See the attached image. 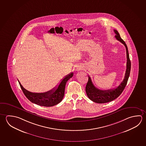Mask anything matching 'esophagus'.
I'll list each match as a JSON object with an SVG mask.
<instances>
[{"label": "esophagus", "instance_id": "34e87169", "mask_svg": "<svg viewBox=\"0 0 146 146\" xmlns=\"http://www.w3.org/2000/svg\"><path fill=\"white\" fill-rule=\"evenodd\" d=\"M83 69V68L82 66H79V67H77V71H79Z\"/></svg>", "mask_w": 146, "mask_h": 146}]
</instances>
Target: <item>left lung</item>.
Returning <instances> with one entry per match:
<instances>
[{
  "mask_svg": "<svg viewBox=\"0 0 146 146\" xmlns=\"http://www.w3.org/2000/svg\"><path fill=\"white\" fill-rule=\"evenodd\" d=\"M116 34L115 37L125 46L127 53V69L125 71V76L123 82L117 88L113 89L101 90L95 87L92 83V80L89 76H88V82L86 87V92L88 97L93 102L98 104H104L110 102L117 98L123 92L127 84L128 78L130 75L131 70V62L128 52V47L125 42L120 37L119 34L116 30H114Z\"/></svg>",
  "mask_w": 146,
  "mask_h": 146,
  "instance_id": "1",
  "label": "left lung"
}]
</instances>
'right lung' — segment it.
<instances>
[{"label": "right lung", "instance_id": "obj_1", "mask_svg": "<svg viewBox=\"0 0 146 146\" xmlns=\"http://www.w3.org/2000/svg\"><path fill=\"white\" fill-rule=\"evenodd\" d=\"M73 73L67 75L62 79L58 87L44 93H33L25 89L21 82L19 84L24 94L30 102L44 107H52L61 102L64 94L65 86L69 79L72 77Z\"/></svg>", "mask_w": 146, "mask_h": 146}]
</instances>
